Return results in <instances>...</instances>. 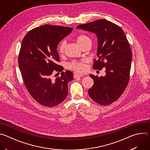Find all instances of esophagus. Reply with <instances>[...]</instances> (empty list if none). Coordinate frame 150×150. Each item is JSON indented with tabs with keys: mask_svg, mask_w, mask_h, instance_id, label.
Returning a JSON list of instances; mask_svg holds the SVG:
<instances>
[{
	"mask_svg": "<svg viewBox=\"0 0 150 150\" xmlns=\"http://www.w3.org/2000/svg\"><path fill=\"white\" fill-rule=\"evenodd\" d=\"M83 76V75L82 74H78V73H74V77L75 78H77V77H79V76Z\"/></svg>",
	"mask_w": 150,
	"mask_h": 150,
	"instance_id": "34e87169",
	"label": "esophagus"
}]
</instances>
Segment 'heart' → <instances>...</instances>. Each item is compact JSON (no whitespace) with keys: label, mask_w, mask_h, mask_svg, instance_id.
I'll return each mask as SVG.
<instances>
[{"label":"heart","mask_w":150,"mask_h":150,"mask_svg":"<svg viewBox=\"0 0 150 150\" xmlns=\"http://www.w3.org/2000/svg\"><path fill=\"white\" fill-rule=\"evenodd\" d=\"M76 41L79 45L82 48L83 46L91 45V39L87 35L80 34L76 37ZM67 42L65 40H62L57 46V51L59 54H62L65 51ZM87 60L82 59L81 60H73L68 63L67 67L68 69L75 71L78 72H83L87 69Z\"/></svg>","instance_id":"heart-1"}]
</instances>
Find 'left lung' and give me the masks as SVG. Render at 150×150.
I'll return each instance as SVG.
<instances>
[{"label": "left lung", "mask_w": 150, "mask_h": 150, "mask_svg": "<svg viewBox=\"0 0 150 150\" xmlns=\"http://www.w3.org/2000/svg\"><path fill=\"white\" fill-rule=\"evenodd\" d=\"M77 28L96 34L98 37L97 54L93 68H105V75L90 76L94 80L88 94L96 103L109 105L122 96L130 78L132 53L126 35L117 25L105 19H98L81 24Z\"/></svg>", "instance_id": "8db88e82"}]
</instances>
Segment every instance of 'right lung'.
I'll list each match as a JSON object with an SVG mask.
<instances>
[{
  "label": "right lung",
  "mask_w": 150,
  "mask_h": 150,
  "mask_svg": "<svg viewBox=\"0 0 150 150\" xmlns=\"http://www.w3.org/2000/svg\"><path fill=\"white\" fill-rule=\"evenodd\" d=\"M72 28L44 25L32 29L25 35L18 56V65L25 86L30 96L46 107L56 106L65 100L68 83L73 79L71 71L57 64L58 43L69 35ZM54 71L61 76L51 77Z\"/></svg>",
  "instance_id": "right-lung-1"
}]
</instances>
